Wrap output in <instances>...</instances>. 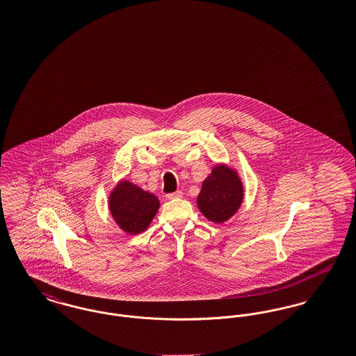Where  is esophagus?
I'll use <instances>...</instances> for the list:
<instances>
[{
  "label": "esophagus",
  "instance_id": "esophagus-1",
  "mask_svg": "<svg viewBox=\"0 0 356 356\" xmlns=\"http://www.w3.org/2000/svg\"><path fill=\"white\" fill-rule=\"evenodd\" d=\"M167 197H168L170 200H172V199H180V197H183V192H181V191H176V192H173V193H168Z\"/></svg>",
  "mask_w": 356,
  "mask_h": 356
}]
</instances>
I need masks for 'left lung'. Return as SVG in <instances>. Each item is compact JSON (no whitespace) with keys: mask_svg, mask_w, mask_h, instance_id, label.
<instances>
[{"mask_svg":"<svg viewBox=\"0 0 356 356\" xmlns=\"http://www.w3.org/2000/svg\"><path fill=\"white\" fill-rule=\"evenodd\" d=\"M241 200V181L235 172L219 165L204 180L197 205L208 220L222 222L236 212Z\"/></svg>","mask_w":356,"mask_h":356,"instance_id":"8db88e82","label":"left lung"}]
</instances>
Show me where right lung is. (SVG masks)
Instances as JSON below:
<instances>
[{
  "label": "right lung",
  "instance_id": "obj_1",
  "mask_svg": "<svg viewBox=\"0 0 356 356\" xmlns=\"http://www.w3.org/2000/svg\"><path fill=\"white\" fill-rule=\"evenodd\" d=\"M111 212L120 227L129 234L144 231L157 209V197L128 181L120 183L111 197Z\"/></svg>",
  "mask_w": 356,
  "mask_h": 356
}]
</instances>
